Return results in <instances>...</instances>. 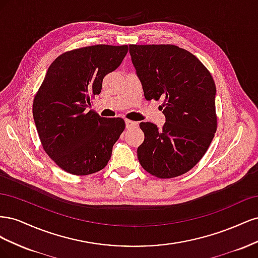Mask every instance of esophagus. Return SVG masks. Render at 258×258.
I'll return each mask as SVG.
<instances>
[{
  "instance_id": "esophagus-1",
  "label": "esophagus",
  "mask_w": 258,
  "mask_h": 258,
  "mask_svg": "<svg viewBox=\"0 0 258 258\" xmlns=\"http://www.w3.org/2000/svg\"><path fill=\"white\" fill-rule=\"evenodd\" d=\"M124 122H126V128H127V129L134 128V127H136L137 124H138V122H136V121H132V120H129V119H126V120H124Z\"/></svg>"
}]
</instances>
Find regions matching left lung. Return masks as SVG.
<instances>
[{
	"label": "left lung",
	"mask_w": 258,
	"mask_h": 258,
	"mask_svg": "<svg viewBox=\"0 0 258 258\" xmlns=\"http://www.w3.org/2000/svg\"><path fill=\"white\" fill-rule=\"evenodd\" d=\"M146 100L165 99L166 122H140L144 142L138 158L148 173L175 177L197 165L216 131L212 76L192 53L174 45H129Z\"/></svg>",
	"instance_id": "left-lung-1"
}]
</instances>
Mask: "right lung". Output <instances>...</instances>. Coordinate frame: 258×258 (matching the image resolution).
I'll use <instances>...</instances> for the list:
<instances>
[{"mask_svg": "<svg viewBox=\"0 0 258 258\" xmlns=\"http://www.w3.org/2000/svg\"><path fill=\"white\" fill-rule=\"evenodd\" d=\"M127 52V45L88 46L62 53L47 70L34 98V123L45 152L69 173L92 174L111 158L123 119L86 110Z\"/></svg>", "mask_w": 258, "mask_h": 258, "instance_id": "add662e5", "label": "right lung"}]
</instances>
